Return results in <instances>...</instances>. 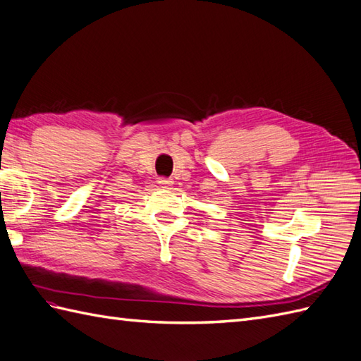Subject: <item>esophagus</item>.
<instances>
[{
    "instance_id": "esophagus-1",
    "label": "esophagus",
    "mask_w": 361,
    "mask_h": 361,
    "mask_svg": "<svg viewBox=\"0 0 361 361\" xmlns=\"http://www.w3.org/2000/svg\"><path fill=\"white\" fill-rule=\"evenodd\" d=\"M157 183H159V185H161L162 188H171V187H173V180H171V179L161 178L159 180H157Z\"/></svg>"
}]
</instances>
